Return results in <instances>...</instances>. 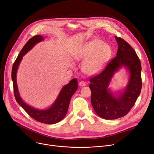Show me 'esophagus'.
<instances>
[{
  "label": "esophagus",
  "instance_id": "obj_1",
  "mask_svg": "<svg viewBox=\"0 0 154 154\" xmlns=\"http://www.w3.org/2000/svg\"><path fill=\"white\" fill-rule=\"evenodd\" d=\"M79 84L80 87H84V86L86 85V83L84 81H80V82L79 83Z\"/></svg>",
  "mask_w": 154,
  "mask_h": 154
}]
</instances>
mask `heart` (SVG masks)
<instances>
[{"instance_id":"obj_1","label":"heart","mask_w":154,"mask_h":154,"mask_svg":"<svg viewBox=\"0 0 154 154\" xmlns=\"http://www.w3.org/2000/svg\"><path fill=\"white\" fill-rule=\"evenodd\" d=\"M111 49L100 39L90 41L80 49L77 58L85 60L83 69L89 75L98 73L103 68L110 57Z\"/></svg>"}]
</instances>
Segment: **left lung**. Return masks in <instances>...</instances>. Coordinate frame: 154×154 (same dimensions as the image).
I'll list each match as a JSON object with an SVG mask.
<instances>
[{"mask_svg": "<svg viewBox=\"0 0 154 154\" xmlns=\"http://www.w3.org/2000/svg\"><path fill=\"white\" fill-rule=\"evenodd\" d=\"M118 49L116 56L99 74L90 78L91 102L96 113L101 118L115 119L126 115L134 105L142 88L141 64L136 51L125 40L115 36ZM121 66L130 72L128 85L116 97L108 88L111 78Z\"/></svg>", "mask_w": 154, "mask_h": 154, "instance_id": "1", "label": "left lung"}]
</instances>
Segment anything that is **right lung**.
<instances>
[{
    "label": "right lung",
    "instance_id": "add662e5",
    "mask_svg": "<svg viewBox=\"0 0 154 154\" xmlns=\"http://www.w3.org/2000/svg\"><path fill=\"white\" fill-rule=\"evenodd\" d=\"M43 39L44 38L42 36L36 35L28 41L14 63L12 69V79L13 81L14 96L17 103L22 107L29 116L36 121L42 123L53 125L60 121L66 116L71 97L78 88L77 79H72L68 84L64 85L61 89L54 103L51 107L46 109H38L25 103L20 96L17 84V72L23 56L32 49L35 45Z\"/></svg>",
    "mask_w": 154,
    "mask_h": 154
}]
</instances>
